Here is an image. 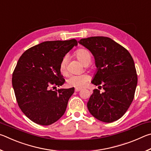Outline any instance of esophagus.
<instances>
[{
	"label": "esophagus",
	"instance_id": "34e87169",
	"mask_svg": "<svg viewBox=\"0 0 151 151\" xmlns=\"http://www.w3.org/2000/svg\"><path fill=\"white\" fill-rule=\"evenodd\" d=\"M81 90V88H75V91L76 92L80 91Z\"/></svg>",
	"mask_w": 151,
	"mask_h": 151
}]
</instances>
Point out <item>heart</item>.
I'll return each mask as SVG.
<instances>
[{"label":"heart","instance_id":"heart-1","mask_svg":"<svg viewBox=\"0 0 151 151\" xmlns=\"http://www.w3.org/2000/svg\"><path fill=\"white\" fill-rule=\"evenodd\" d=\"M76 57L85 65H87L91 61V54L85 48H79L75 52ZM60 72L64 75L67 74V57H64L59 65ZM90 80V76L88 74H81L78 75H70L67 79V84L71 87L82 88Z\"/></svg>","mask_w":151,"mask_h":151}]
</instances>
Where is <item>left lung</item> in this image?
<instances>
[{"instance_id": "8db88e82", "label": "left lung", "mask_w": 151, "mask_h": 151, "mask_svg": "<svg viewBox=\"0 0 151 151\" xmlns=\"http://www.w3.org/2000/svg\"><path fill=\"white\" fill-rule=\"evenodd\" d=\"M79 43L95 58L98 70L91 83L104 90H93L87 103L88 111L101 121H117L134 97L138 78L133 58L126 48L109 37H91Z\"/></svg>"}]
</instances>
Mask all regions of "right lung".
<instances>
[{
    "mask_svg": "<svg viewBox=\"0 0 151 151\" xmlns=\"http://www.w3.org/2000/svg\"><path fill=\"white\" fill-rule=\"evenodd\" d=\"M77 45L75 39L45 41L20 56L12 73V86L19 108L32 122L50 125L65 113L75 88H50L65 83L59 70L60 63Z\"/></svg>",
    "mask_w": 151,
    "mask_h": 151,
    "instance_id": "obj_1",
    "label": "right lung"
}]
</instances>
